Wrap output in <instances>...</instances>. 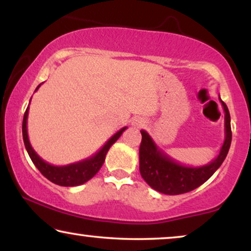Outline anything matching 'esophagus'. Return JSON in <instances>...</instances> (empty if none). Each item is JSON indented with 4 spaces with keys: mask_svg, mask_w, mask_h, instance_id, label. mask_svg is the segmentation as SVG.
Returning a JSON list of instances; mask_svg holds the SVG:
<instances>
[{
    "mask_svg": "<svg viewBox=\"0 0 251 251\" xmlns=\"http://www.w3.org/2000/svg\"><path fill=\"white\" fill-rule=\"evenodd\" d=\"M145 120L144 119H142V118H138V119H135L133 120V122H132V125L136 126V128H142V126H145Z\"/></svg>",
    "mask_w": 251,
    "mask_h": 251,
    "instance_id": "obj_1",
    "label": "esophagus"
}]
</instances>
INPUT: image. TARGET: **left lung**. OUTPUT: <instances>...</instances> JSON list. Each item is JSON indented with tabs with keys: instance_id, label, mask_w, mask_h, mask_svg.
<instances>
[{
	"instance_id": "1",
	"label": "left lung",
	"mask_w": 251,
	"mask_h": 251,
	"mask_svg": "<svg viewBox=\"0 0 251 251\" xmlns=\"http://www.w3.org/2000/svg\"><path fill=\"white\" fill-rule=\"evenodd\" d=\"M225 112V139L219 154L210 163L201 167L183 166L160 150L145 130L139 147V171L153 190L168 195L187 193L207 181L222 166L232 142L231 116L227 106L219 97Z\"/></svg>"
}]
</instances>
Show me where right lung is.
<instances>
[{
	"instance_id": "obj_1",
	"label": "right lung",
	"mask_w": 251,
	"mask_h": 251,
	"mask_svg": "<svg viewBox=\"0 0 251 251\" xmlns=\"http://www.w3.org/2000/svg\"><path fill=\"white\" fill-rule=\"evenodd\" d=\"M41 85V84H40ZM40 85L35 89V91L40 88ZM32 99V98H30ZM28 109L29 105L27 107L23 120V139L27 153L35 164V167L40 170V173L43 175L47 179L52 181L53 184L60 185V186H77L87 183L89 179H91L96 174L100 169L102 163H104L106 154H107L109 147L121 137L122 132L126 129V126L119 130L114 136H112L107 142L104 144V146L98 151L95 155H92L88 159L78 161V162L67 164V166H52L48 163L43 159L37 155V153L33 150L28 139V133H27V118H28Z\"/></svg>"
}]
</instances>
